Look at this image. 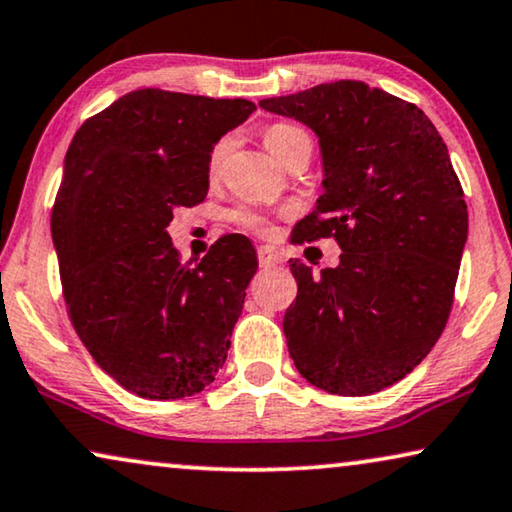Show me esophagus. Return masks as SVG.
Segmentation results:
<instances>
[{
    "label": "esophagus",
    "mask_w": 512,
    "mask_h": 512,
    "mask_svg": "<svg viewBox=\"0 0 512 512\" xmlns=\"http://www.w3.org/2000/svg\"><path fill=\"white\" fill-rule=\"evenodd\" d=\"M256 256H258V265H261V268H272V265L281 263V254L274 247H270V244H263V247H258Z\"/></svg>",
    "instance_id": "obj_1"
}]
</instances>
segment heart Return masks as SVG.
<instances>
[{"label": "heart", "instance_id": "1", "mask_svg": "<svg viewBox=\"0 0 512 512\" xmlns=\"http://www.w3.org/2000/svg\"><path fill=\"white\" fill-rule=\"evenodd\" d=\"M307 138L309 136L305 131L293 127V124H286V122H274V124H270V127H265V131H263L265 147H268V150L279 161L286 159V154L293 150L295 143H300V140H307ZM226 152H228V138H221L212 145L210 157H207V170H210V175L219 173L221 164H224ZM233 217H235V221H238V224H242L244 228H249V231L265 233L270 228L268 214L251 210V207H238V210L233 212Z\"/></svg>", "mask_w": 512, "mask_h": 512}]
</instances>
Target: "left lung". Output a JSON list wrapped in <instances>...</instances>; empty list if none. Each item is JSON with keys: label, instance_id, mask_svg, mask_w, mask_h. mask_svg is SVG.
I'll use <instances>...</instances> for the list:
<instances>
[{"label": "left lung", "instance_id": "obj_1", "mask_svg": "<svg viewBox=\"0 0 512 512\" xmlns=\"http://www.w3.org/2000/svg\"><path fill=\"white\" fill-rule=\"evenodd\" d=\"M258 106L321 138L325 194L293 242L335 238L344 251L318 277L288 261L298 281L288 353L316 388L372 395L420 365L453 309L469 212L448 147L416 103L360 80Z\"/></svg>", "mask_w": 512, "mask_h": 512}]
</instances>
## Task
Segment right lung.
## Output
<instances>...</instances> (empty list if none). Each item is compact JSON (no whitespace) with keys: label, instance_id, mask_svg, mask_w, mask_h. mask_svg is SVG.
I'll list each match as a JSON object with an SVG mask.
<instances>
[{"label":"right lung","instance_id":"add662e5","mask_svg":"<svg viewBox=\"0 0 512 512\" xmlns=\"http://www.w3.org/2000/svg\"><path fill=\"white\" fill-rule=\"evenodd\" d=\"M256 106L244 99L129 92L73 136L53 240L66 311L103 372L138 397L201 392L224 365L256 251L231 233L196 268L166 226L207 196V157Z\"/></svg>","mask_w":512,"mask_h":512}]
</instances>
